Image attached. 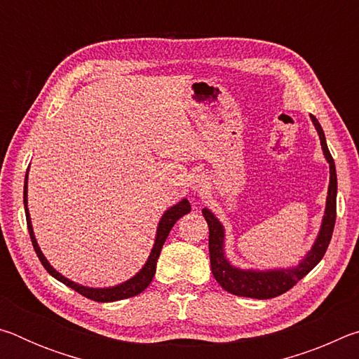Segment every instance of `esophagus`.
Returning a JSON list of instances; mask_svg holds the SVG:
<instances>
[{
	"label": "esophagus",
	"mask_w": 359,
	"mask_h": 359,
	"mask_svg": "<svg viewBox=\"0 0 359 359\" xmlns=\"http://www.w3.org/2000/svg\"><path fill=\"white\" fill-rule=\"evenodd\" d=\"M208 179L204 177V174H198L196 177H194V180H193V188L196 191H204V188H205V184H208V182H205Z\"/></svg>",
	"instance_id": "esophagus-1"
}]
</instances>
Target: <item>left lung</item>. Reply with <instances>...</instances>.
Wrapping results in <instances>:
<instances>
[{
	"mask_svg": "<svg viewBox=\"0 0 359 359\" xmlns=\"http://www.w3.org/2000/svg\"><path fill=\"white\" fill-rule=\"evenodd\" d=\"M315 125V130L318 131L321 149H323L325 158L330 163V188H327L326 209L321 223L318 238L312 245L304 259L296 267L291 269H274V271H252V269H239L229 263L224 257V229L223 224L218 222V218L212 214L209 209H203V215L209 224V255H210V269L215 280L223 290L236 296L255 297V299H271V297L280 296L287 293L290 288L301 280L304 276H307L321 258L325 257L326 248L330 245L332 238L334 224H336V196H337V175L334 160L327 149L326 137L323 128L318 123V120L311 115Z\"/></svg>",
	"mask_w": 359,
	"mask_h": 359,
	"instance_id": "left-lung-1",
	"label": "left lung"
}]
</instances>
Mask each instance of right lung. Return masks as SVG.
Here are the masks:
<instances>
[{
  "label": "right lung",
  "mask_w": 359,
  "mask_h": 359,
  "mask_svg": "<svg viewBox=\"0 0 359 359\" xmlns=\"http://www.w3.org/2000/svg\"><path fill=\"white\" fill-rule=\"evenodd\" d=\"M27 193H28V171L25 175V187H23V204H25V215H27V224H28V233L29 238H32L34 252L38 255L39 261L42 263V266L46 267V271L50 274L52 277H55L57 280H60L62 283H65L66 287H69L72 290H76L79 294H82L88 299L96 301V302H114V301H120V299H126V297H133L149 287L151 278L155 276L156 271V261L158 257H160V252L163 248V244H165L169 231L172 229V226L175 224V222L179 220L180 217H184L185 214L191 210V205L188 203V199H182L180 203H177L175 205H172L171 209H168L165 214H163L160 223H158V229H156V238H155V244L154 248H151L150 257L147 259V263L144 264V267L141 271L137 272L135 277H131L130 280H126L120 285H115V287L111 288H88V287H82V285L74 283L69 278L63 277L60 272H57L53 267L50 266V263L46 259L44 255H42L41 248L36 242L34 233H33V226H32V218H29V212H28V199H27Z\"/></svg>",
  "instance_id": "add662e5"
}]
</instances>
